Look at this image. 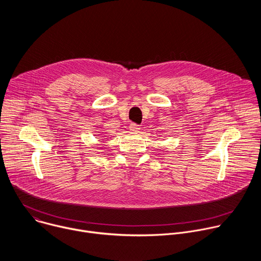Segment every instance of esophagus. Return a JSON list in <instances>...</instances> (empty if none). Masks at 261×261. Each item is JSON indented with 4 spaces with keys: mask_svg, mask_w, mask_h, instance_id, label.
Listing matches in <instances>:
<instances>
[{
    "mask_svg": "<svg viewBox=\"0 0 261 261\" xmlns=\"http://www.w3.org/2000/svg\"><path fill=\"white\" fill-rule=\"evenodd\" d=\"M129 129H130V131L136 132V131L139 130V125H137V124H135V123H131L130 126H129Z\"/></svg>",
    "mask_w": 261,
    "mask_h": 261,
    "instance_id": "1",
    "label": "esophagus"
}]
</instances>
